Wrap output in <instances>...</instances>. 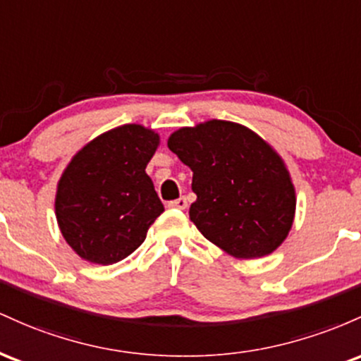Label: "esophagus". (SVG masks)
I'll use <instances>...</instances> for the list:
<instances>
[{"instance_id":"esophagus-1","label":"esophagus","mask_w":361,"mask_h":361,"mask_svg":"<svg viewBox=\"0 0 361 361\" xmlns=\"http://www.w3.org/2000/svg\"><path fill=\"white\" fill-rule=\"evenodd\" d=\"M169 206L170 208H176V209H185L188 208V200H185V197H179V200H176V201H170Z\"/></svg>"}]
</instances>
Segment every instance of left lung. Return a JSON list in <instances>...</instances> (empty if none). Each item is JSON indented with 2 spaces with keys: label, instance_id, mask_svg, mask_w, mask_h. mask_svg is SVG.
I'll return each mask as SVG.
<instances>
[{
  "label": "left lung",
  "instance_id": "8db88e82",
  "mask_svg": "<svg viewBox=\"0 0 361 361\" xmlns=\"http://www.w3.org/2000/svg\"><path fill=\"white\" fill-rule=\"evenodd\" d=\"M167 145L192 170L197 200L189 218L209 242L237 259L264 257L283 244L297 197L269 143L242 124L212 119L177 129Z\"/></svg>",
  "mask_w": 361,
  "mask_h": 361
}]
</instances>
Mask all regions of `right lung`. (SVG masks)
Here are the masks:
<instances>
[{"label":"right lung","mask_w":361,"mask_h":361,"mask_svg":"<svg viewBox=\"0 0 361 361\" xmlns=\"http://www.w3.org/2000/svg\"><path fill=\"white\" fill-rule=\"evenodd\" d=\"M159 145L153 129L124 124L93 137L64 169L56 218L64 240L85 261L102 266L123 261L164 213L145 172Z\"/></svg>","instance_id":"right-lung-1"}]
</instances>
